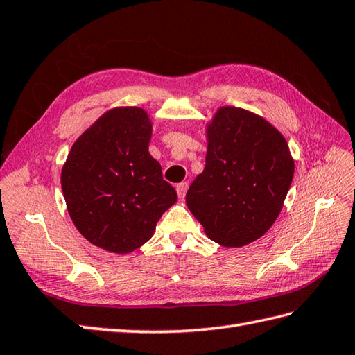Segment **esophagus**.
I'll list each match as a JSON object with an SVG mask.
<instances>
[{
    "label": "esophagus",
    "instance_id": "esophagus-1",
    "mask_svg": "<svg viewBox=\"0 0 355 355\" xmlns=\"http://www.w3.org/2000/svg\"><path fill=\"white\" fill-rule=\"evenodd\" d=\"M187 190H188V184H187V182H182V184H179V185L176 187V191H178L179 199H184V198H185Z\"/></svg>",
    "mask_w": 355,
    "mask_h": 355
}]
</instances>
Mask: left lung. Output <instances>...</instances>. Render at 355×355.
<instances>
[{
  "label": "left lung",
  "instance_id": "8db88e82",
  "mask_svg": "<svg viewBox=\"0 0 355 355\" xmlns=\"http://www.w3.org/2000/svg\"><path fill=\"white\" fill-rule=\"evenodd\" d=\"M205 168L187 207L211 240L240 248L270 230L284 205L295 162L286 138L246 109L220 107L207 129Z\"/></svg>",
  "mask_w": 355,
  "mask_h": 355
}]
</instances>
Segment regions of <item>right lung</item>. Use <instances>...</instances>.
Segmentation results:
<instances>
[{
  "mask_svg": "<svg viewBox=\"0 0 355 355\" xmlns=\"http://www.w3.org/2000/svg\"><path fill=\"white\" fill-rule=\"evenodd\" d=\"M150 137L144 109H111L77 138L62 168L73 223L89 243L114 254L150 240L157 220L178 200L148 153Z\"/></svg>",
  "mask_w": 355,
  "mask_h": 355,
  "instance_id": "obj_1",
  "label": "right lung"
}]
</instances>
